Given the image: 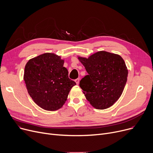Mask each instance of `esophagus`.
Listing matches in <instances>:
<instances>
[{
	"mask_svg": "<svg viewBox=\"0 0 153 153\" xmlns=\"http://www.w3.org/2000/svg\"><path fill=\"white\" fill-rule=\"evenodd\" d=\"M75 82H76V83L77 85H78V84H79V78L76 79L75 80Z\"/></svg>",
	"mask_w": 153,
	"mask_h": 153,
	"instance_id": "esophagus-1",
	"label": "esophagus"
}]
</instances>
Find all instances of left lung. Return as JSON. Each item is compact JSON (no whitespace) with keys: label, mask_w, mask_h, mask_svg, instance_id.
I'll return each mask as SVG.
<instances>
[{"label":"left lung","mask_w":153,"mask_h":153,"mask_svg":"<svg viewBox=\"0 0 153 153\" xmlns=\"http://www.w3.org/2000/svg\"><path fill=\"white\" fill-rule=\"evenodd\" d=\"M77 57L88 74L79 82L86 100L97 109L109 108L126 85L128 71L125 61L120 55L104 51L88 58Z\"/></svg>","instance_id":"1"}]
</instances>
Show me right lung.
<instances>
[{"label":"right lung","instance_id":"add662e5","mask_svg":"<svg viewBox=\"0 0 153 153\" xmlns=\"http://www.w3.org/2000/svg\"><path fill=\"white\" fill-rule=\"evenodd\" d=\"M64 60L47 52L26 63L23 79L33 101L42 109L57 111L66 102L70 89L76 85L68 78Z\"/></svg>","mask_w":153,"mask_h":153}]
</instances>
